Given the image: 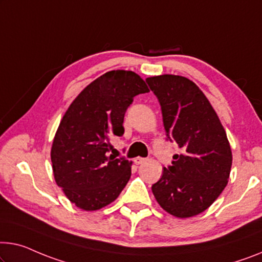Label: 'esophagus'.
<instances>
[{
  "label": "esophagus",
  "mask_w": 262,
  "mask_h": 262,
  "mask_svg": "<svg viewBox=\"0 0 262 262\" xmlns=\"http://www.w3.org/2000/svg\"><path fill=\"white\" fill-rule=\"evenodd\" d=\"M146 160H147V159H144V158H140V156H138V158H135V159H134V163H135V165H141V163L146 162Z\"/></svg>",
  "instance_id": "esophagus-1"
}]
</instances>
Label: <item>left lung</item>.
I'll return each mask as SVG.
<instances>
[{"instance_id": "obj_1", "label": "left lung", "mask_w": 262, "mask_h": 262, "mask_svg": "<svg viewBox=\"0 0 262 262\" xmlns=\"http://www.w3.org/2000/svg\"><path fill=\"white\" fill-rule=\"evenodd\" d=\"M161 106L167 139L181 154L151 186L156 201L177 217L198 215L208 208L228 183L232 150L215 111L193 81L179 75L147 77Z\"/></svg>"}]
</instances>
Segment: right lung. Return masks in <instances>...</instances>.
<instances>
[{
	"instance_id": "add662e5",
	"label": "right lung",
	"mask_w": 262,
	"mask_h": 262,
	"mask_svg": "<svg viewBox=\"0 0 262 262\" xmlns=\"http://www.w3.org/2000/svg\"><path fill=\"white\" fill-rule=\"evenodd\" d=\"M130 70H111L82 91L58 126L50 158L57 186L83 210L112 204L132 175V161L109 154L112 136L124 133L123 119L134 96L148 93Z\"/></svg>"
}]
</instances>
